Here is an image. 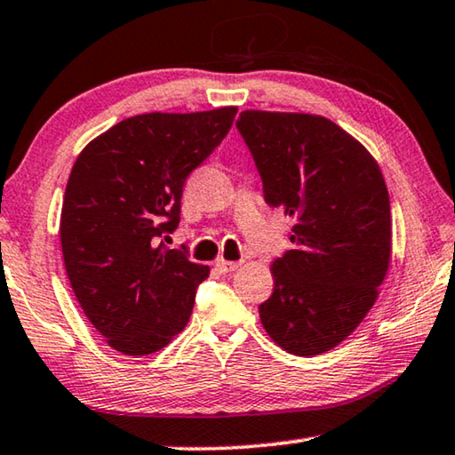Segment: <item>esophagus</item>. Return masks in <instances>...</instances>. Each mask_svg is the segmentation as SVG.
<instances>
[{
    "mask_svg": "<svg viewBox=\"0 0 455 455\" xmlns=\"http://www.w3.org/2000/svg\"><path fill=\"white\" fill-rule=\"evenodd\" d=\"M239 265H241V263L227 261V259H219V261L214 263V267H216V269H219L220 273H233V271L239 269Z\"/></svg>",
    "mask_w": 455,
    "mask_h": 455,
    "instance_id": "obj_1",
    "label": "esophagus"
}]
</instances>
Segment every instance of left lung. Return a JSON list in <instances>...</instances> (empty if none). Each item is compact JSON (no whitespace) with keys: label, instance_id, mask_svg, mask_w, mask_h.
Wrapping results in <instances>:
<instances>
[{"label":"left lung","instance_id":"obj_1","mask_svg":"<svg viewBox=\"0 0 455 455\" xmlns=\"http://www.w3.org/2000/svg\"><path fill=\"white\" fill-rule=\"evenodd\" d=\"M236 129L265 202L295 219L293 249L271 265L261 323L291 355H322L358 328L388 271L385 178L363 143L320 115L243 111Z\"/></svg>","mask_w":455,"mask_h":455}]
</instances>
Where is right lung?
Returning <instances> with one entry per match:
<instances>
[{
	"instance_id": "right-lung-1",
	"label": "right lung",
	"mask_w": 455,
	"mask_h": 455,
	"mask_svg": "<svg viewBox=\"0 0 455 455\" xmlns=\"http://www.w3.org/2000/svg\"><path fill=\"white\" fill-rule=\"evenodd\" d=\"M236 107L124 119L72 165L60 244L78 304L121 355L162 350L190 320L206 265L160 241L180 222L186 178L220 146Z\"/></svg>"
}]
</instances>
